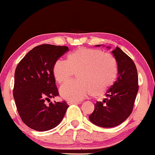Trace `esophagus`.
<instances>
[{"instance_id":"1","label":"esophagus","mask_w":155,"mask_h":155,"mask_svg":"<svg viewBox=\"0 0 155 155\" xmlns=\"http://www.w3.org/2000/svg\"><path fill=\"white\" fill-rule=\"evenodd\" d=\"M67 104H69V105H70V104H81V102H72V101H68L67 102Z\"/></svg>"}]
</instances>
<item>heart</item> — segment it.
<instances>
[{
    "mask_svg": "<svg viewBox=\"0 0 155 155\" xmlns=\"http://www.w3.org/2000/svg\"><path fill=\"white\" fill-rule=\"evenodd\" d=\"M77 71L78 81L67 83L60 89L61 96L69 101H79L90 93L102 96L114 84L118 68L111 54L86 48L68 54L66 61L58 60L53 67L54 77L60 84L67 82Z\"/></svg>",
    "mask_w": 155,
    "mask_h": 155,
    "instance_id": "obj_1",
    "label": "heart"
}]
</instances>
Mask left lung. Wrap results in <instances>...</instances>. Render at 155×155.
I'll list each match as a JSON object with an SVG mask.
<instances>
[{
	"label": "left lung",
	"mask_w": 155,
	"mask_h": 155,
	"mask_svg": "<svg viewBox=\"0 0 155 155\" xmlns=\"http://www.w3.org/2000/svg\"><path fill=\"white\" fill-rule=\"evenodd\" d=\"M107 48L110 49V46ZM112 53L118 68L117 81L106 92V98L95 104L94 111L88 117L93 124L103 128L118 126L130 116L138 91V72L134 61L119 47Z\"/></svg>",
	"instance_id": "obj_1"
}]
</instances>
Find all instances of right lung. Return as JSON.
<instances>
[{
  "instance_id": "obj_1",
  "label": "right lung",
  "mask_w": 155,
  "mask_h": 155,
  "mask_svg": "<svg viewBox=\"0 0 155 155\" xmlns=\"http://www.w3.org/2000/svg\"><path fill=\"white\" fill-rule=\"evenodd\" d=\"M69 48L43 44L34 48L17 64L13 96L21 120L38 131H46L59 125L69 105L65 101H45L59 95L53 67Z\"/></svg>"
}]
</instances>
